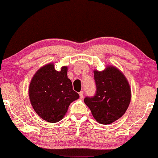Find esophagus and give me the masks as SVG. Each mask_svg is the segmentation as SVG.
Here are the masks:
<instances>
[{
  "label": "esophagus",
  "instance_id": "1",
  "mask_svg": "<svg viewBox=\"0 0 158 158\" xmlns=\"http://www.w3.org/2000/svg\"><path fill=\"white\" fill-rule=\"evenodd\" d=\"M79 96H80L81 98H82L83 97H84V92H83L82 90H81V92L79 93Z\"/></svg>",
  "mask_w": 158,
  "mask_h": 158
}]
</instances>
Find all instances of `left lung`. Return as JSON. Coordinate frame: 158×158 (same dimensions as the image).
I'll use <instances>...</instances> for the list:
<instances>
[{
    "instance_id": "8db88e82",
    "label": "left lung",
    "mask_w": 158,
    "mask_h": 158,
    "mask_svg": "<svg viewBox=\"0 0 158 158\" xmlns=\"http://www.w3.org/2000/svg\"><path fill=\"white\" fill-rule=\"evenodd\" d=\"M96 94L84 102L93 116L102 124H110L126 113L131 101L129 81L118 68L108 65L104 71L94 70Z\"/></svg>"
}]
</instances>
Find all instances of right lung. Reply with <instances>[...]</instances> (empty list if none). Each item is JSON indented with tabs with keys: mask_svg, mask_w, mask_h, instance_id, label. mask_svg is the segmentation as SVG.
Wrapping results in <instances>:
<instances>
[{
	"mask_svg": "<svg viewBox=\"0 0 158 158\" xmlns=\"http://www.w3.org/2000/svg\"><path fill=\"white\" fill-rule=\"evenodd\" d=\"M32 107L43 120L56 123L62 120L70 104L79 98L68 78V67L55 70L54 63L43 66L32 77L28 88Z\"/></svg>",
	"mask_w": 158,
	"mask_h": 158,
	"instance_id": "add662e5",
	"label": "right lung"
}]
</instances>
